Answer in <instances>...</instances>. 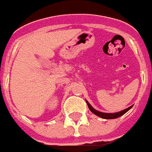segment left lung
I'll return each mask as SVG.
<instances>
[{
  "mask_svg": "<svg viewBox=\"0 0 152 152\" xmlns=\"http://www.w3.org/2000/svg\"><path fill=\"white\" fill-rule=\"evenodd\" d=\"M86 102H87V105L89 107V109L91 111L92 113H94L96 115H98L99 117L102 118V119H107V120H110V119H116V118L120 117L121 115H123L124 114H125L126 112L129 111V110H130L132 107H133V105L130 106L129 107H128V108L124 109L123 111H121V112H115V113H105V112H99V111H97L92 106L89 104V102L86 100Z\"/></svg>",
  "mask_w": 152,
  "mask_h": 152,
  "instance_id": "8db88e82",
  "label": "left lung"
}]
</instances>
